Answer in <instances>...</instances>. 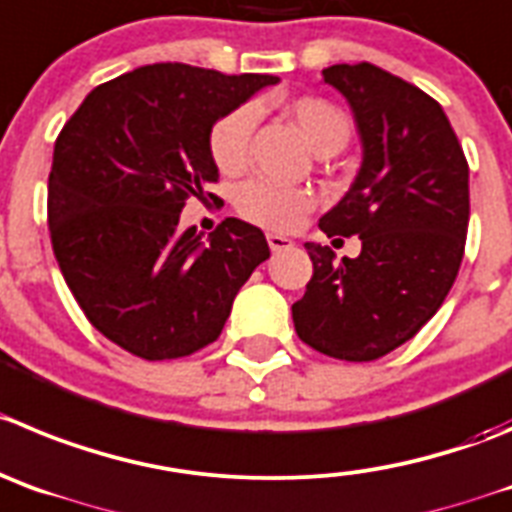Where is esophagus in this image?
<instances>
[{"label":"esophagus","mask_w":512,"mask_h":512,"mask_svg":"<svg viewBox=\"0 0 512 512\" xmlns=\"http://www.w3.org/2000/svg\"><path fill=\"white\" fill-rule=\"evenodd\" d=\"M267 245H270L272 252H280V250H288V247H293V240H288V237H283V234L270 232L267 234Z\"/></svg>","instance_id":"1"}]
</instances>
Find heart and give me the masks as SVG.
I'll use <instances>...</instances> for the list:
<instances>
[{
  "label": "heart",
  "instance_id": "b5f03b06",
  "mask_svg": "<svg viewBox=\"0 0 512 512\" xmlns=\"http://www.w3.org/2000/svg\"><path fill=\"white\" fill-rule=\"evenodd\" d=\"M315 154H336L348 143L351 121L326 98L303 95L288 105ZM257 123V105L245 103L224 113L209 131V156L222 174H237L247 161L250 136ZM315 199L303 186H283L267 179H247L234 189V207L247 222L288 232L305 219Z\"/></svg>",
  "mask_w": 512,
  "mask_h": 512
}]
</instances>
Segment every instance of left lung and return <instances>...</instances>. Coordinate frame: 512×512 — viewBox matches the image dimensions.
<instances>
[{
    "mask_svg": "<svg viewBox=\"0 0 512 512\" xmlns=\"http://www.w3.org/2000/svg\"><path fill=\"white\" fill-rule=\"evenodd\" d=\"M323 80L356 118L364 161L321 217L328 237L358 234L336 262L305 242L313 278L293 305L300 341L341 361H374L419 333L450 293L465 255L470 169L442 105L371 62L331 65Z\"/></svg>",
    "mask_w": 512,
    "mask_h": 512,
    "instance_id": "left-lung-1",
    "label": "left lung"
}]
</instances>
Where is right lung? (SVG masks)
<instances>
[{
	"label": "right lung",
	"instance_id": "right-lung-1",
	"mask_svg": "<svg viewBox=\"0 0 512 512\" xmlns=\"http://www.w3.org/2000/svg\"><path fill=\"white\" fill-rule=\"evenodd\" d=\"M278 80L156 62L90 90L62 126L52 250L85 318L123 351L166 361L217 341L234 295L270 257L260 227L227 217L202 240L179 214L219 179L214 123Z\"/></svg>",
	"mask_w": 512,
	"mask_h": 512
}]
</instances>
